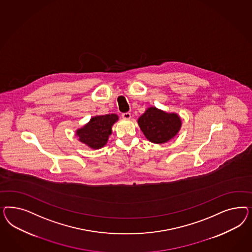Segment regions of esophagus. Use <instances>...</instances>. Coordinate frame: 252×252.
Masks as SVG:
<instances>
[{"mask_svg": "<svg viewBox=\"0 0 252 252\" xmlns=\"http://www.w3.org/2000/svg\"><path fill=\"white\" fill-rule=\"evenodd\" d=\"M122 117L126 120H129L131 118V114L130 113H124V114H122Z\"/></svg>", "mask_w": 252, "mask_h": 252, "instance_id": "obj_1", "label": "esophagus"}]
</instances>
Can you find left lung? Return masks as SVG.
<instances>
[{
    "label": "left lung",
    "instance_id": "left-lung-1",
    "mask_svg": "<svg viewBox=\"0 0 252 252\" xmlns=\"http://www.w3.org/2000/svg\"><path fill=\"white\" fill-rule=\"evenodd\" d=\"M137 123L146 138L156 144L165 143L176 136L182 125L179 115L169 114L156 107L148 108Z\"/></svg>",
    "mask_w": 252,
    "mask_h": 252
}]
</instances>
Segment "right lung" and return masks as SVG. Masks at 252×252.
Masks as SVG:
<instances>
[{"mask_svg":"<svg viewBox=\"0 0 252 252\" xmlns=\"http://www.w3.org/2000/svg\"><path fill=\"white\" fill-rule=\"evenodd\" d=\"M118 120V115L94 116L83 127L76 130V136L80 142L93 150H99L105 145L108 137L112 134V126Z\"/></svg>","mask_w":252,"mask_h":252,"instance_id":"1","label":"right lung"}]
</instances>
